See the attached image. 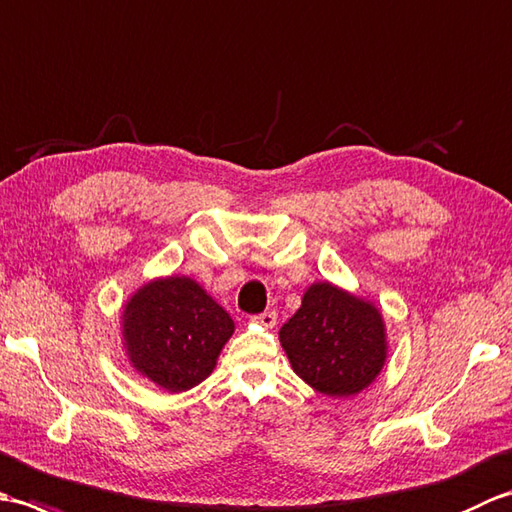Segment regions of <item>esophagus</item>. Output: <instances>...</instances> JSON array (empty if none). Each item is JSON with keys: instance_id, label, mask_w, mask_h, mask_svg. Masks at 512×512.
I'll return each mask as SVG.
<instances>
[{"instance_id": "obj_1", "label": "esophagus", "mask_w": 512, "mask_h": 512, "mask_svg": "<svg viewBox=\"0 0 512 512\" xmlns=\"http://www.w3.org/2000/svg\"><path fill=\"white\" fill-rule=\"evenodd\" d=\"M250 321L264 325V328H275V325H277V312L275 310H266L262 314H255V317L250 319Z\"/></svg>"}]
</instances>
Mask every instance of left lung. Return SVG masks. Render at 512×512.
<instances>
[{"instance_id": "obj_1", "label": "left lung", "mask_w": 512, "mask_h": 512, "mask_svg": "<svg viewBox=\"0 0 512 512\" xmlns=\"http://www.w3.org/2000/svg\"><path fill=\"white\" fill-rule=\"evenodd\" d=\"M295 374L330 398L361 394L385 367L387 330L372 301L330 281L303 292L301 308L279 330Z\"/></svg>"}]
</instances>
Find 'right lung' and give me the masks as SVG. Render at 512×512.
Listing matches in <instances>:
<instances>
[{"label": "right lung", "mask_w": 512, "mask_h": 512, "mask_svg": "<svg viewBox=\"0 0 512 512\" xmlns=\"http://www.w3.org/2000/svg\"><path fill=\"white\" fill-rule=\"evenodd\" d=\"M235 332L228 312L191 277H158L127 299L123 347L140 376L169 394L209 376Z\"/></svg>", "instance_id": "1"}]
</instances>
